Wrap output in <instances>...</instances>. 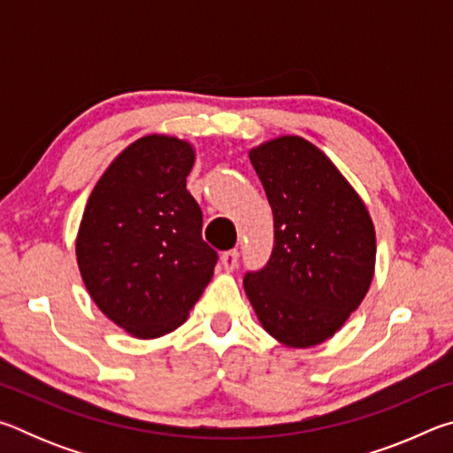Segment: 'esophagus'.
<instances>
[{
  "instance_id": "34e87169",
  "label": "esophagus",
  "mask_w": 453,
  "mask_h": 453,
  "mask_svg": "<svg viewBox=\"0 0 453 453\" xmlns=\"http://www.w3.org/2000/svg\"><path fill=\"white\" fill-rule=\"evenodd\" d=\"M237 264H240V251L237 250L224 251V256H221V265H224V270L234 272Z\"/></svg>"
}]
</instances>
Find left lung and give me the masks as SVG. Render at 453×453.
I'll list each match as a JSON object with an SVG mask.
<instances>
[{
    "label": "left lung",
    "mask_w": 453,
    "mask_h": 453,
    "mask_svg": "<svg viewBox=\"0 0 453 453\" xmlns=\"http://www.w3.org/2000/svg\"><path fill=\"white\" fill-rule=\"evenodd\" d=\"M273 213V248L243 288L275 340L311 348L362 303L372 283L375 232L365 205L324 151L283 135L250 151Z\"/></svg>",
    "instance_id": "8db88e82"
}]
</instances>
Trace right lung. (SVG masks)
<instances>
[{
  "mask_svg": "<svg viewBox=\"0 0 453 453\" xmlns=\"http://www.w3.org/2000/svg\"><path fill=\"white\" fill-rule=\"evenodd\" d=\"M194 159L178 137H142L99 178L81 218L75 254L89 296L143 340L186 321L218 264L186 188Z\"/></svg>",
  "mask_w": 453,
  "mask_h": 453,
  "instance_id": "right-lung-1",
  "label": "right lung"
}]
</instances>
